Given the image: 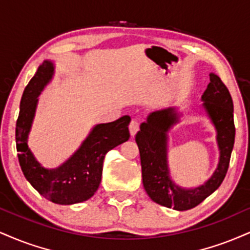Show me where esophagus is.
<instances>
[{
	"label": "esophagus",
	"mask_w": 250,
	"mask_h": 250,
	"mask_svg": "<svg viewBox=\"0 0 250 250\" xmlns=\"http://www.w3.org/2000/svg\"><path fill=\"white\" fill-rule=\"evenodd\" d=\"M138 129H140V123H138L137 120H133V121L130 122V125H129V131H130L131 136H135V135H136Z\"/></svg>",
	"instance_id": "1"
}]
</instances>
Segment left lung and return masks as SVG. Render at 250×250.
Segmentation results:
<instances>
[{
	"instance_id": "left-lung-1",
	"label": "left lung",
	"mask_w": 250,
	"mask_h": 250,
	"mask_svg": "<svg viewBox=\"0 0 250 250\" xmlns=\"http://www.w3.org/2000/svg\"><path fill=\"white\" fill-rule=\"evenodd\" d=\"M203 108L214 125L219 148V162L214 172L206 182L195 188H183L172 179L167 146L169 133L179 123L180 113L176 107L151 112L146 121L141 123L136 141L141 156L144 190L159 205L172 207L176 211L191 209L212 194L226 176L235 138L233 119V100L220 78L209 73V83L201 95Z\"/></svg>"
}]
</instances>
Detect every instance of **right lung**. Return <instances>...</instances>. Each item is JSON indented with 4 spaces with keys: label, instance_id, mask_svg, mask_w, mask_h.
Segmentation results:
<instances>
[{
    "label": "right lung",
    "instance_id": "obj_1",
    "mask_svg": "<svg viewBox=\"0 0 250 250\" xmlns=\"http://www.w3.org/2000/svg\"><path fill=\"white\" fill-rule=\"evenodd\" d=\"M55 74V64L44 60L24 89L16 122V148L24 177L47 200L59 205H73L93 197L101 183L102 165L109 150L129 140L130 116L95 125L80 146L64 163L46 167L39 163L28 146L38 96Z\"/></svg>",
    "mask_w": 250,
    "mask_h": 250
}]
</instances>
